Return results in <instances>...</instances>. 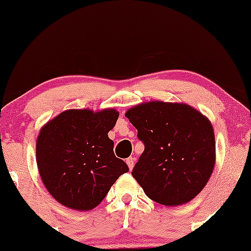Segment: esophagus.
I'll return each mask as SVG.
<instances>
[{
    "instance_id": "1",
    "label": "esophagus",
    "mask_w": 251,
    "mask_h": 251,
    "mask_svg": "<svg viewBox=\"0 0 251 251\" xmlns=\"http://www.w3.org/2000/svg\"><path fill=\"white\" fill-rule=\"evenodd\" d=\"M126 164H128V167H129V169L131 170L132 168H133V166H135V157H132V156H130V157H128V159L126 160Z\"/></svg>"
}]
</instances>
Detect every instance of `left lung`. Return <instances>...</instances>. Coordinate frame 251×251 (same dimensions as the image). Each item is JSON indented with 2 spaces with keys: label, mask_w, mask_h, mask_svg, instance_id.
<instances>
[{
  "label": "left lung",
  "mask_w": 251,
  "mask_h": 251,
  "mask_svg": "<svg viewBox=\"0 0 251 251\" xmlns=\"http://www.w3.org/2000/svg\"><path fill=\"white\" fill-rule=\"evenodd\" d=\"M126 116L145 146L131 174L147 197L169 207L197 197L215 166L210 121L186 104L163 101L135 106Z\"/></svg>",
  "instance_id": "left-lung-1"
}]
</instances>
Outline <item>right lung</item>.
Wrapping results in <instances>:
<instances>
[{
    "mask_svg": "<svg viewBox=\"0 0 251 251\" xmlns=\"http://www.w3.org/2000/svg\"><path fill=\"white\" fill-rule=\"evenodd\" d=\"M118 118L115 109H70L41 129L36 142L40 176L65 207L91 210L129 171L125 161L115 156L114 143L107 135Z\"/></svg>",
    "mask_w": 251,
    "mask_h": 251,
    "instance_id": "add662e5",
    "label": "right lung"
}]
</instances>
